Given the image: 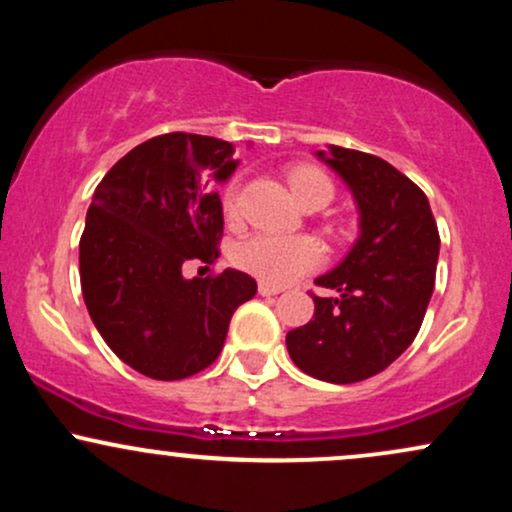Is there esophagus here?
Wrapping results in <instances>:
<instances>
[{"label": "esophagus", "instance_id": "1", "mask_svg": "<svg viewBox=\"0 0 512 512\" xmlns=\"http://www.w3.org/2000/svg\"><path fill=\"white\" fill-rule=\"evenodd\" d=\"M257 291H260V296H276V293H281L279 286L264 284V281H260V286H257Z\"/></svg>", "mask_w": 512, "mask_h": 512}]
</instances>
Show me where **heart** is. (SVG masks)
Returning <instances> with one entry per match:
<instances>
[{"label":"heart","mask_w":512,"mask_h":512,"mask_svg":"<svg viewBox=\"0 0 512 512\" xmlns=\"http://www.w3.org/2000/svg\"><path fill=\"white\" fill-rule=\"evenodd\" d=\"M291 190L298 202H308L313 197H330L334 187L325 173L317 168H298L291 173ZM240 190L238 185L226 187L223 192V209L231 219L238 216ZM233 262L240 269L257 276L264 284L286 286L298 276L313 272L322 262V245L308 236H276V233H255L240 240L233 252Z\"/></svg>","instance_id":"b5f03b06"}]
</instances>
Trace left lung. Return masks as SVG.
I'll return each mask as SVG.
<instances>
[{
  "label": "left lung",
  "mask_w": 512,
  "mask_h": 512,
  "mask_svg": "<svg viewBox=\"0 0 512 512\" xmlns=\"http://www.w3.org/2000/svg\"><path fill=\"white\" fill-rule=\"evenodd\" d=\"M315 158L354 197L358 236L315 279L334 296H313L315 315L286 334V349L303 373L349 385L385 370L414 342L436 284L440 238L424 192L383 158L334 144Z\"/></svg>",
  "instance_id": "8db88e82"
}]
</instances>
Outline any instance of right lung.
Here are the masks:
<instances>
[{
	"instance_id": "right-lung-1",
	"label": "right lung",
	"mask_w": 512,
	"mask_h": 512,
	"mask_svg": "<svg viewBox=\"0 0 512 512\" xmlns=\"http://www.w3.org/2000/svg\"><path fill=\"white\" fill-rule=\"evenodd\" d=\"M233 146L202 134H161L134 146L96 187L79 243L84 303L105 344L154 380H182L216 361L228 322L250 301V274L185 279V262L214 264L223 233L214 185L236 173Z\"/></svg>"
}]
</instances>
